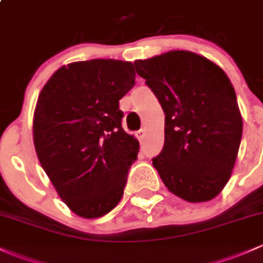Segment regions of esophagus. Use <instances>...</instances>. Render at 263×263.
I'll use <instances>...</instances> for the list:
<instances>
[{
    "label": "esophagus",
    "instance_id": "34e87169",
    "mask_svg": "<svg viewBox=\"0 0 263 263\" xmlns=\"http://www.w3.org/2000/svg\"><path fill=\"white\" fill-rule=\"evenodd\" d=\"M137 137L139 140H143V138L145 137V129H140V130L137 133Z\"/></svg>",
    "mask_w": 263,
    "mask_h": 263
}]
</instances>
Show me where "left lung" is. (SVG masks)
<instances>
[{
    "mask_svg": "<svg viewBox=\"0 0 263 263\" xmlns=\"http://www.w3.org/2000/svg\"><path fill=\"white\" fill-rule=\"evenodd\" d=\"M134 66L165 114L164 146L153 158L163 183L188 202L213 199L230 180L243 129L230 79L218 65L184 50Z\"/></svg>",
    "mask_w": 263,
    "mask_h": 263,
    "instance_id": "left-lung-1",
    "label": "left lung"
}]
</instances>
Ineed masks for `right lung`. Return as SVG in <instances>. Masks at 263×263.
<instances>
[{"instance_id":"add662e5","label":"right lung","mask_w":263,"mask_h":263,"mask_svg":"<svg viewBox=\"0 0 263 263\" xmlns=\"http://www.w3.org/2000/svg\"><path fill=\"white\" fill-rule=\"evenodd\" d=\"M134 84L132 63L94 59L61 66L39 95L36 154L63 202L83 218L109 213L123 197L139 142L121 126L119 100Z\"/></svg>"}]
</instances>
